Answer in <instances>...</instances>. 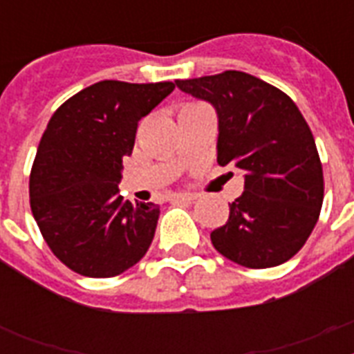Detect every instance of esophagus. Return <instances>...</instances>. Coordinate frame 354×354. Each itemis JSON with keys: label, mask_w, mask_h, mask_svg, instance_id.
<instances>
[{"label": "esophagus", "mask_w": 354, "mask_h": 354, "mask_svg": "<svg viewBox=\"0 0 354 354\" xmlns=\"http://www.w3.org/2000/svg\"><path fill=\"white\" fill-rule=\"evenodd\" d=\"M171 200L172 202H194L196 200V196L194 194H171Z\"/></svg>", "instance_id": "obj_1"}]
</instances>
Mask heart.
Here are the masks:
<instances>
[{
	"mask_svg": "<svg viewBox=\"0 0 354 354\" xmlns=\"http://www.w3.org/2000/svg\"><path fill=\"white\" fill-rule=\"evenodd\" d=\"M185 106H200V104H185Z\"/></svg>",
	"mask_w": 354,
	"mask_h": 354,
	"instance_id": "b5f03b06",
	"label": "heart"
}]
</instances>
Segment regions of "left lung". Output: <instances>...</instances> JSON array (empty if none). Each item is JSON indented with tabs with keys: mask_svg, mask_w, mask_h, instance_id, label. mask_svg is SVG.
Segmentation results:
<instances>
[{
	"mask_svg": "<svg viewBox=\"0 0 354 354\" xmlns=\"http://www.w3.org/2000/svg\"><path fill=\"white\" fill-rule=\"evenodd\" d=\"M218 113V165L244 171V193L211 242L233 263L272 268L313 233L324 204V169L307 121L279 88L244 71L176 80Z\"/></svg>",
	"mask_w": 354,
	"mask_h": 354,
	"instance_id": "8db88e82",
	"label": "left lung"
}]
</instances>
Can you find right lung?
I'll use <instances>...</instances> for the list:
<instances>
[{
	"label": "right lung",
	"mask_w": 354,
	"mask_h": 354,
	"mask_svg": "<svg viewBox=\"0 0 354 354\" xmlns=\"http://www.w3.org/2000/svg\"><path fill=\"white\" fill-rule=\"evenodd\" d=\"M172 90L174 82L101 80L69 97L47 122L29 202L44 241L69 270L113 277L149 250L160 205L124 200L118 185L139 119Z\"/></svg>",
	"instance_id": "1"
}]
</instances>
